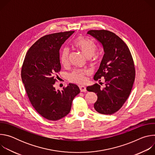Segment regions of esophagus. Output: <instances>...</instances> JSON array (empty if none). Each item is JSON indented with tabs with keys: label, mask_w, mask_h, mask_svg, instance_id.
<instances>
[{
	"label": "esophagus",
	"mask_w": 155,
	"mask_h": 155,
	"mask_svg": "<svg viewBox=\"0 0 155 155\" xmlns=\"http://www.w3.org/2000/svg\"><path fill=\"white\" fill-rule=\"evenodd\" d=\"M79 88H80L81 92H86V88L84 86H80Z\"/></svg>",
	"instance_id": "34e87169"
}]
</instances>
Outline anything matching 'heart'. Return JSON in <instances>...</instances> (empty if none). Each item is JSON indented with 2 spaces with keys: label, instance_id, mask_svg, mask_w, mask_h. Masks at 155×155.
I'll return each mask as SVG.
<instances>
[{
  "label": "heart",
  "instance_id": "heart-1",
  "mask_svg": "<svg viewBox=\"0 0 155 155\" xmlns=\"http://www.w3.org/2000/svg\"><path fill=\"white\" fill-rule=\"evenodd\" d=\"M74 45L78 48L81 53L87 58L95 60L97 58L96 51L97 50V45L94 41L86 37L80 36L74 41ZM70 51L68 48H64L60 56V60L63 65H67L69 63ZM90 74V71L86 69H75L69 75V80L70 81L83 84L86 81V75Z\"/></svg>",
  "mask_w": 155,
  "mask_h": 155
}]
</instances>
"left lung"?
<instances>
[{
	"label": "left lung",
	"instance_id": "left-lung-1",
	"mask_svg": "<svg viewBox=\"0 0 155 155\" xmlns=\"http://www.w3.org/2000/svg\"><path fill=\"white\" fill-rule=\"evenodd\" d=\"M87 34L103 46L104 54L94 80L101 81L104 78L105 86L101 88L96 83L86 90L97 94L94 107L98 113L112 115L122 107L131 92L136 76L133 58L126 44L115 33L102 29L91 30Z\"/></svg>",
	"mask_w": 155,
	"mask_h": 155
}]
</instances>
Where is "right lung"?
<instances>
[{"mask_svg": "<svg viewBox=\"0 0 155 155\" xmlns=\"http://www.w3.org/2000/svg\"><path fill=\"white\" fill-rule=\"evenodd\" d=\"M74 31L44 35L28 51L21 68V79L31 104L41 117L56 121L71 111L74 98L80 93L77 85L70 83L56 91L54 84L61 66L59 50Z\"/></svg>", "mask_w": 155, "mask_h": 155, "instance_id": "add662e5", "label": "right lung"}]
</instances>
